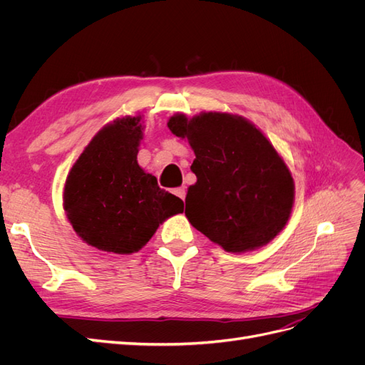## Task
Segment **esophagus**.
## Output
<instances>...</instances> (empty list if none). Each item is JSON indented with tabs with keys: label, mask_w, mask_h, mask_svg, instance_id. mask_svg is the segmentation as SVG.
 Instances as JSON below:
<instances>
[{
	"label": "esophagus",
	"mask_w": 365,
	"mask_h": 365,
	"mask_svg": "<svg viewBox=\"0 0 365 365\" xmlns=\"http://www.w3.org/2000/svg\"><path fill=\"white\" fill-rule=\"evenodd\" d=\"M173 193L178 196V197H181V200L184 201V197H185V189H184V187H176V189H173Z\"/></svg>",
	"instance_id": "obj_1"
}]
</instances>
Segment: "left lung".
<instances>
[{"instance_id":"8db88e82","label":"left lung","mask_w":365,"mask_h":365,"mask_svg":"<svg viewBox=\"0 0 365 365\" xmlns=\"http://www.w3.org/2000/svg\"><path fill=\"white\" fill-rule=\"evenodd\" d=\"M172 134L189 140L196 182L185 196L189 222L228 252L267 245L284 228L294 180L277 150L251 121L227 113L169 118Z\"/></svg>"}]
</instances>
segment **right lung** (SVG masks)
I'll use <instances>...</instances> for the list:
<instances>
[{
    "label": "right lung",
    "mask_w": 365,
    "mask_h": 365,
    "mask_svg": "<svg viewBox=\"0 0 365 365\" xmlns=\"http://www.w3.org/2000/svg\"><path fill=\"white\" fill-rule=\"evenodd\" d=\"M140 120L128 115L98 130L65 181L70 224L88 245L106 252H137L160 224L184 210L180 197L138 165Z\"/></svg>",
    "instance_id": "add662e5"
}]
</instances>
